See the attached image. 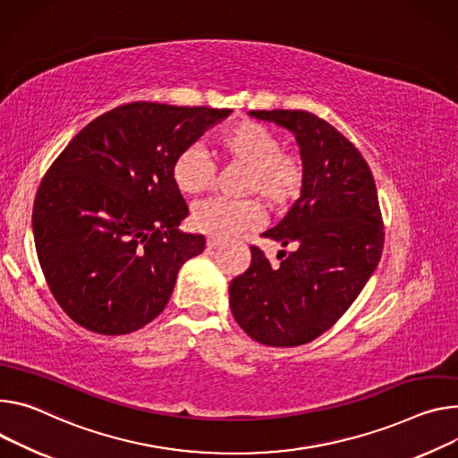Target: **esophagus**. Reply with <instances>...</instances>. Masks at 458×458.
<instances>
[{
	"label": "esophagus",
	"instance_id": "1",
	"mask_svg": "<svg viewBox=\"0 0 458 458\" xmlns=\"http://www.w3.org/2000/svg\"><path fill=\"white\" fill-rule=\"evenodd\" d=\"M221 244H223V241L221 239H214V237H208V241H206L208 250H214V248H217Z\"/></svg>",
	"mask_w": 458,
	"mask_h": 458
}]
</instances>
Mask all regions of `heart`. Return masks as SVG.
<instances>
[{
    "mask_svg": "<svg viewBox=\"0 0 458 458\" xmlns=\"http://www.w3.org/2000/svg\"><path fill=\"white\" fill-rule=\"evenodd\" d=\"M221 158L244 165L242 193L265 200L272 212L294 204L305 186V162L300 153L281 148L276 131L254 120H239L216 140ZM172 179L182 195H202L216 182V164L199 144L186 146L172 164ZM263 208L256 199H212L193 206L197 232L225 239L263 225Z\"/></svg>",
    "mask_w": 458,
    "mask_h": 458,
    "instance_id": "1",
    "label": "heart"
}]
</instances>
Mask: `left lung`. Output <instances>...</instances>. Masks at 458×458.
<instances>
[{"mask_svg": "<svg viewBox=\"0 0 458 458\" xmlns=\"http://www.w3.org/2000/svg\"><path fill=\"white\" fill-rule=\"evenodd\" d=\"M293 131L305 162L300 199L261 237L294 244L272 267L259 246L230 283L235 321L270 347L305 345L335 325L361 293L384 250V219L369 164L323 118L300 109L250 111Z\"/></svg>", "mask_w": 458, "mask_h": 458, "instance_id": "1", "label": "left lung"}]
</instances>
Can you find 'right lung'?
Here are the masks:
<instances>
[{
	"instance_id": "obj_1",
	"label": "right lung",
	"mask_w": 458,
	"mask_h": 458,
	"mask_svg": "<svg viewBox=\"0 0 458 458\" xmlns=\"http://www.w3.org/2000/svg\"><path fill=\"white\" fill-rule=\"evenodd\" d=\"M228 113L123 104L55 158L32 206L34 244L51 294L80 327L130 335L168 305L179 268L206 246L177 230L190 212L172 164Z\"/></svg>"
}]
</instances>
